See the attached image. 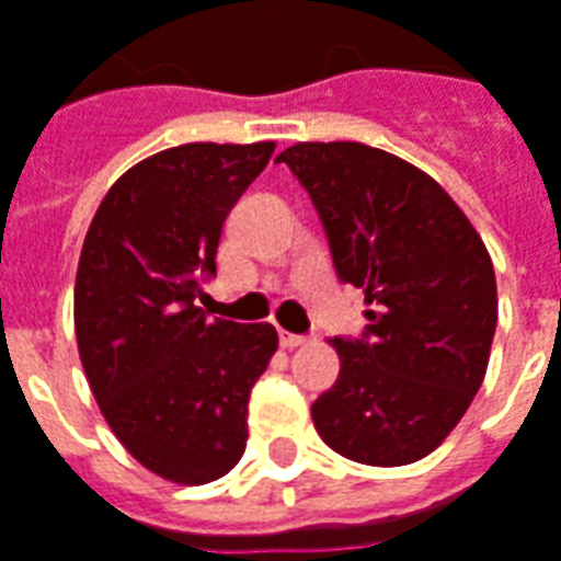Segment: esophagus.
<instances>
[{"instance_id":"34e87169","label":"esophagus","mask_w":561,"mask_h":561,"mask_svg":"<svg viewBox=\"0 0 561 561\" xmlns=\"http://www.w3.org/2000/svg\"><path fill=\"white\" fill-rule=\"evenodd\" d=\"M279 340H282V346H285V348L307 346V343H309V336H300V334H288V331H282V334H279Z\"/></svg>"}]
</instances>
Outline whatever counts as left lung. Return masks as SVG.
<instances>
[{"label": "left lung", "instance_id": "1", "mask_svg": "<svg viewBox=\"0 0 561 561\" xmlns=\"http://www.w3.org/2000/svg\"><path fill=\"white\" fill-rule=\"evenodd\" d=\"M279 160L319 209L336 276L374 307L364 340H331L340 376L312 425L352 461H419L483 386L499 321L492 257L456 199L382 148L297 142Z\"/></svg>", "mask_w": 561, "mask_h": 561}]
</instances>
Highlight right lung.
Segmentation results:
<instances>
[{
    "mask_svg": "<svg viewBox=\"0 0 561 561\" xmlns=\"http://www.w3.org/2000/svg\"><path fill=\"white\" fill-rule=\"evenodd\" d=\"M276 142H187L108 187L76 276V340L100 413L142 468L179 485L225 477L245 449L249 394L279 348L267 321H206L227 213Z\"/></svg>",
    "mask_w": 561,
    "mask_h": 561,
    "instance_id": "1",
    "label": "right lung"
}]
</instances>
